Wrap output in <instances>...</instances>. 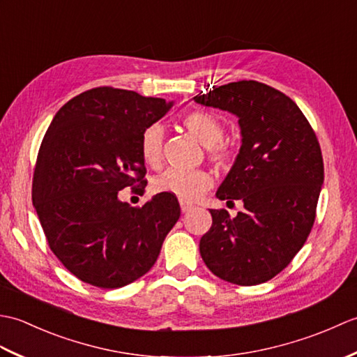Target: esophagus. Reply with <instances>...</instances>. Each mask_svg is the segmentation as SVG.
<instances>
[{
  "label": "esophagus",
  "instance_id": "esophagus-1",
  "mask_svg": "<svg viewBox=\"0 0 357 357\" xmlns=\"http://www.w3.org/2000/svg\"><path fill=\"white\" fill-rule=\"evenodd\" d=\"M190 208H192V206H188V204L181 201V211H183V213H187V211L190 210Z\"/></svg>",
  "mask_w": 357,
  "mask_h": 357
}]
</instances>
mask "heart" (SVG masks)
<instances>
[{"label":"heart","mask_w":357,"mask_h":357,"mask_svg":"<svg viewBox=\"0 0 357 357\" xmlns=\"http://www.w3.org/2000/svg\"><path fill=\"white\" fill-rule=\"evenodd\" d=\"M183 124L202 146L208 149V156L218 164H227L231 153L224 144V126L216 116L207 112H192L183 119ZM164 128L161 124H150L141 135V155L144 162L158 167L162 159ZM213 184L210 173L206 170H179L167 169L153 181V190L176 196L184 202H193L206 193Z\"/></svg>","instance_id":"1"}]
</instances>
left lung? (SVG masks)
Returning a JSON list of instances; mask_svg holds the SVG:
<instances>
[{"label": "left lung", "mask_w": 357, "mask_h": 357, "mask_svg": "<svg viewBox=\"0 0 357 357\" xmlns=\"http://www.w3.org/2000/svg\"><path fill=\"white\" fill-rule=\"evenodd\" d=\"M193 100L233 113L242 136L216 198L242 201L244 210L234 218L210 210L213 222L199 242L202 259L227 282H267L312 231L324 184L319 142L296 102L262 82H230Z\"/></svg>", "instance_id": "1"}]
</instances>
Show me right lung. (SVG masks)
Returning <instances> with one entry per match:
<instances>
[{
    "instance_id": "add662e5",
    "label": "right lung",
    "mask_w": 357,
    "mask_h": 357,
    "mask_svg": "<svg viewBox=\"0 0 357 357\" xmlns=\"http://www.w3.org/2000/svg\"><path fill=\"white\" fill-rule=\"evenodd\" d=\"M172 104L96 87L52 119L38 151L32 201L53 255L82 282L119 288L139 279L179 219L173 195L158 193L142 207L118 198L135 183L146 187L141 135Z\"/></svg>"
}]
</instances>
